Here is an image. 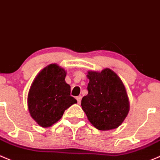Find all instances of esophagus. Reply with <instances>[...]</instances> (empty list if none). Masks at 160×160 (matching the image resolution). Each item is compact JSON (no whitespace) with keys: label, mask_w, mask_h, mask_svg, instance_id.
I'll use <instances>...</instances> for the list:
<instances>
[{"label":"esophagus","mask_w":160,"mask_h":160,"mask_svg":"<svg viewBox=\"0 0 160 160\" xmlns=\"http://www.w3.org/2000/svg\"><path fill=\"white\" fill-rule=\"evenodd\" d=\"M81 98H82L81 96H78V97H76V99H77V102H78V103H80V100H81Z\"/></svg>","instance_id":"esophagus-1"}]
</instances>
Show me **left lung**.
Segmentation results:
<instances>
[{
    "mask_svg": "<svg viewBox=\"0 0 160 160\" xmlns=\"http://www.w3.org/2000/svg\"><path fill=\"white\" fill-rule=\"evenodd\" d=\"M88 94L81 107L89 121L100 130L117 128L129 112V100L122 80L110 69L89 71Z\"/></svg>",
    "mask_w": 160,
    "mask_h": 160,
    "instance_id": "8db88e82",
    "label": "left lung"
}]
</instances>
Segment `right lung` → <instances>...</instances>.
<instances>
[{"instance_id":"obj_1","label":"right lung","mask_w":160,"mask_h":160,"mask_svg":"<svg viewBox=\"0 0 160 160\" xmlns=\"http://www.w3.org/2000/svg\"><path fill=\"white\" fill-rule=\"evenodd\" d=\"M66 72L50 64L40 72L28 93V109L32 118L42 127L54 124L64 111L77 101L70 96V86L65 82Z\"/></svg>"}]
</instances>
